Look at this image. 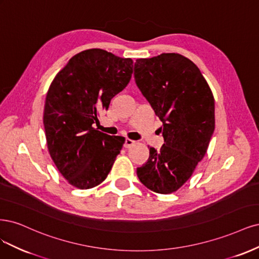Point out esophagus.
Wrapping results in <instances>:
<instances>
[{
    "label": "esophagus",
    "instance_id": "esophagus-1",
    "mask_svg": "<svg viewBox=\"0 0 259 259\" xmlns=\"http://www.w3.org/2000/svg\"><path fill=\"white\" fill-rule=\"evenodd\" d=\"M133 144H135V141H132V140H130V139H126V140H124L123 147L129 148V147H131Z\"/></svg>",
    "mask_w": 259,
    "mask_h": 259
}]
</instances>
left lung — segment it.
Here are the masks:
<instances>
[{"instance_id": "8db88e82", "label": "left lung", "mask_w": 259, "mask_h": 259, "mask_svg": "<svg viewBox=\"0 0 259 259\" xmlns=\"http://www.w3.org/2000/svg\"><path fill=\"white\" fill-rule=\"evenodd\" d=\"M135 80L162 121L160 149L149 147L137 169L140 182L158 194L177 191L202 160L215 128L212 91L198 66L179 54L137 59Z\"/></svg>"}]
</instances>
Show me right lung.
I'll list each match as a JSON object with an SVG mask.
<instances>
[{
  "mask_svg": "<svg viewBox=\"0 0 259 259\" xmlns=\"http://www.w3.org/2000/svg\"><path fill=\"white\" fill-rule=\"evenodd\" d=\"M133 61L94 48L72 57L48 89L44 127L49 154L62 177L79 189L110 173L124 139L93 128L98 113L129 84Z\"/></svg>",
  "mask_w": 259,
  "mask_h": 259,
  "instance_id": "1",
  "label": "right lung"
}]
</instances>
